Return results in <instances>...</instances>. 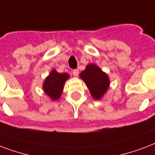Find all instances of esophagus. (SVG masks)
<instances>
[{
    "mask_svg": "<svg viewBox=\"0 0 155 155\" xmlns=\"http://www.w3.org/2000/svg\"><path fill=\"white\" fill-rule=\"evenodd\" d=\"M73 74H74L75 77L78 76V74H79L78 69H74V70H73Z\"/></svg>",
    "mask_w": 155,
    "mask_h": 155,
    "instance_id": "obj_1",
    "label": "esophagus"
}]
</instances>
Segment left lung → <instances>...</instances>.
Returning a JSON list of instances; mask_svg holds the SVG:
<instances>
[{
    "mask_svg": "<svg viewBox=\"0 0 155 155\" xmlns=\"http://www.w3.org/2000/svg\"><path fill=\"white\" fill-rule=\"evenodd\" d=\"M80 76L94 99H101L108 89L110 84L108 77L95 64H88L86 69L80 74Z\"/></svg>",
    "mask_w": 155,
    "mask_h": 155,
    "instance_id": "8db88e82",
    "label": "left lung"
}]
</instances>
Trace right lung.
Returning a JSON list of instances; mask_svg holds the SVG:
<instances>
[{
	"instance_id": "add662e5",
	"label": "right lung",
	"mask_w": 155,
	"mask_h": 155,
	"mask_svg": "<svg viewBox=\"0 0 155 155\" xmlns=\"http://www.w3.org/2000/svg\"><path fill=\"white\" fill-rule=\"evenodd\" d=\"M69 78L68 74H59L55 69L50 73L44 83V91L52 100L58 99L61 95L64 81Z\"/></svg>"
}]
</instances>
